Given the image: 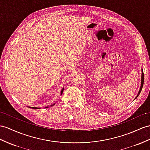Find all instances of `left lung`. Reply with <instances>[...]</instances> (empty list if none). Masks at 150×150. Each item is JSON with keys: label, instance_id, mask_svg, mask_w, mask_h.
<instances>
[{"label": "left lung", "instance_id": "8db88e82", "mask_svg": "<svg viewBox=\"0 0 150 150\" xmlns=\"http://www.w3.org/2000/svg\"><path fill=\"white\" fill-rule=\"evenodd\" d=\"M141 72H142V74H141V86H140V89L139 91V92L137 93V96H136V98L139 96V95L140 94L141 92V90L142 88V86H143V84H144V73H143V71H142V68L141 69Z\"/></svg>", "mask_w": 150, "mask_h": 150}]
</instances>
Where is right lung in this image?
Wrapping results in <instances>:
<instances>
[{
	"instance_id": "right-lung-1",
	"label": "right lung",
	"mask_w": 150,
	"mask_h": 150,
	"mask_svg": "<svg viewBox=\"0 0 150 150\" xmlns=\"http://www.w3.org/2000/svg\"><path fill=\"white\" fill-rule=\"evenodd\" d=\"M63 91H64V88H63L62 89V90H61V92H60V94H61V95H62ZM54 104H55V103H54V104H52V105H50V106L52 107V106H53V105H54ZM50 106H49V105H48V106H46V107H45V108H48ZM28 108H30L34 109H40V108H36V107H30V106H28Z\"/></svg>"
}]
</instances>
